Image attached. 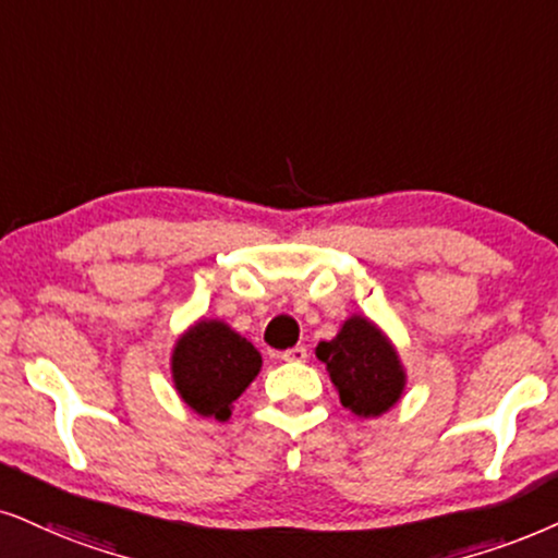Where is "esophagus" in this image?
<instances>
[{"instance_id":"34e87169","label":"esophagus","mask_w":558,"mask_h":558,"mask_svg":"<svg viewBox=\"0 0 558 558\" xmlns=\"http://www.w3.org/2000/svg\"><path fill=\"white\" fill-rule=\"evenodd\" d=\"M306 357H308V350L303 348V344H295V348L280 352V361H286V363H303Z\"/></svg>"}]
</instances>
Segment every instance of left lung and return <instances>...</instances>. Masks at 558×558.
Listing matches in <instances>:
<instances>
[{
    "mask_svg": "<svg viewBox=\"0 0 558 558\" xmlns=\"http://www.w3.org/2000/svg\"><path fill=\"white\" fill-rule=\"evenodd\" d=\"M316 357L327 365L342 407L357 417H380L401 399L407 373L397 350L389 337L361 314L350 316L335 340L319 342Z\"/></svg>",
    "mask_w": 558,
    "mask_h": 558,
    "instance_id": "obj_1",
    "label": "left lung"
}]
</instances>
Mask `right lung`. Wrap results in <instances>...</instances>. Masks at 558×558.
Here are the masks:
<instances>
[{
  "instance_id": "add662e5",
  "label": "right lung",
  "mask_w": 558,
  "mask_h": 558,
  "mask_svg": "<svg viewBox=\"0 0 558 558\" xmlns=\"http://www.w3.org/2000/svg\"><path fill=\"white\" fill-rule=\"evenodd\" d=\"M263 368L255 344L229 324L201 319L180 337L172 350V380L180 399L201 414L227 422L231 404Z\"/></svg>"
}]
</instances>
